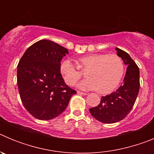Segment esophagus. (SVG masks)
<instances>
[{
    "label": "esophagus",
    "mask_w": 154,
    "mask_h": 154,
    "mask_svg": "<svg viewBox=\"0 0 154 154\" xmlns=\"http://www.w3.org/2000/svg\"><path fill=\"white\" fill-rule=\"evenodd\" d=\"M77 93L79 94V95H83V96H86L87 95V93H85V92H80V91H77Z\"/></svg>",
    "instance_id": "obj_1"
}]
</instances>
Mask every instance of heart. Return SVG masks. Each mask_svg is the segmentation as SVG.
<instances>
[{"label": "heart", "mask_w": 154, "mask_h": 154, "mask_svg": "<svg viewBox=\"0 0 154 154\" xmlns=\"http://www.w3.org/2000/svg\"><path fill=\"white\" fill-rule=\"evenodd\" d=\"M79 66L87 69L86 79L77 85L82 90L96 89L99 93H108L118 86L124 73V65L116 55L96 54L80 59ZM60 72L66 84L74 85L82 74L69 59L61 62Z\"/></svg>", "instance_id": "b5f03b06"}]
</instances>
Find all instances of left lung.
I'll list each match as a JSON object with an SVG mask.
<instances>
[{
    "mask_svg": "<svg viewBox=\"0 0 154 154\" xmlns=\"http://www.w3.org/2000/svg\"><path fill=\"white\" fill-rule=\"evenodd\" d=\"M116 54L127 65L122 85L116 92L102 96L97 106L89 109L91 115L103 123H114L124 119L131 111L140 89V70L128 53L116 48Z\"/></svg>",
    "mask_w": 154,
    "mask_h": 154,
    "instance_id": "1",
    "label": "left lung"
}]
</instances>
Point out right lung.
<instances>
[{
    "mask_svg": "<svg viewBox=\"0 0 154 154\" xmlns=\"http://www.w3.org/2000/svg\"><path fill=\"white\" fill-rule=\"evenodd\" d=\"M65 48L50 40L35 42L19 61L17 80L24 108L41 120H49L63 112L76 91L65 84L60 72Z\"/></svg>",
    "mask_w": 154,
    "mask_h": 154,
    "instance_id": "add662e5",
    "label": "right lung"
}]
</instances>
